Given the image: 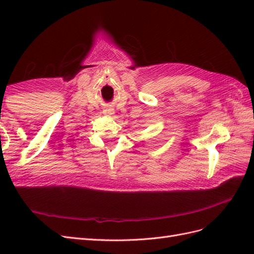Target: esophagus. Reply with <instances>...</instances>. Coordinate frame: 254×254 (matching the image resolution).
I'll return each mask as SVG.
<instances>
[{
	"label": "esophagus",
	"mask_w": 254,
	"mask_h": 254,
	"mask_svg": "<svg viewBox=\"0 0 254 254\" xmlns=\"http://www.w3.org/2000/svg\"><path fill=\"white\" fill-rule=\"evenodd\" d=\"M104 113H105V116H107V117H111L113 115V110L112 109H105Z\"/></svg>",
	"instance_id": "34e87169"
}]
</instances>
